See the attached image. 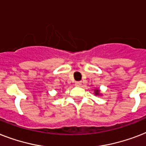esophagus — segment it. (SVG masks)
Segmentation results:
<instances>
[{"mask_svg": "<svg viewBox=\"0 0 146 146\" xmlns=\"http://www.w3.org/2000/svg\"><path fill=\"white\" fill-rule=\"evenodd\" d=\"M75 86H82V82H80V81H79V82H76Z\"/></svg>", "mask_w": 146, "mask_h": 146, "instance_id": "34e87169", "label": "esophagus"}]
</instances>
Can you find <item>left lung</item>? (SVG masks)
Returning a JSON list of instances; mask_svg holds the SVG:
<instances>
[{"instance_id":"obj_1","label":"left lung","mask_w":146,"mask_h":146,"mask_svg":"<svg viewBox=\"0 0 146 146\" xmlns=\"http://www.w3.org/2000/svg\"><path fill=\"white\" fill-rule=\"evenodd\" d=\"M94 94H95V96H102V93H101L99 89H95V90H94Z\"/></svg>"}]
</instances>
